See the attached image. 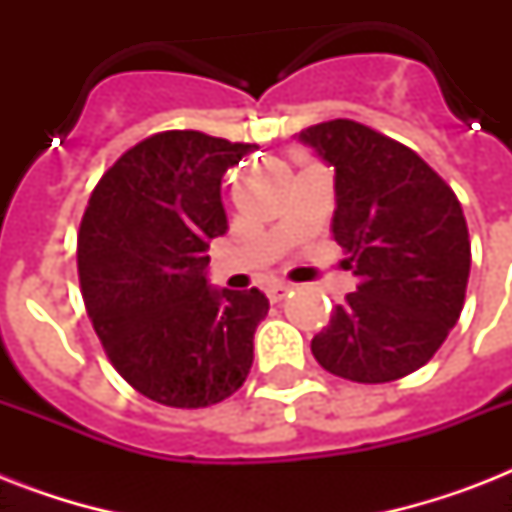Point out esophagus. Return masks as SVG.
<instances>
[{
  "mask_svg": "<svg viewBox=\"0 0 512 512\" xmlns=\"http://www.w3.org/2000/svg\"><path fill=\"white\" fill-rule=\"evenodd\" d=\"M289 284H271V287H268V297H271V303H281V300H284V297L289 295Z\"/></svg>",
  "mask_w": 512,
  "mask_h": 512,
  "instance_id": "esophagus-1",
  "label": "esophagus"
}]
</instances>
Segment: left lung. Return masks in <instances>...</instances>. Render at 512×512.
I'll return each mask as SVG.
<instances>
[{"instance_id": "1", "label": "left lung", "mask_w": 512, "mask_h": 512, "mask_svg": "<svg viewBox=\"0 0 512 512\" xmlns=\"http://www.w3.org/2000/svg\"><path fill=\"white\" fill-rule=\"evenodd\" d=\"M300 140L335 167L332 233L358 279L311 340L313 356L342 380H401L428 364L465 305L460 199L412 148L366 124L332 119Z\"/></svg>"}]
</instances>
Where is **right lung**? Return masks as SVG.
<instances>
[{
    "label": "right lung",
    "mask_w": 512,
    "mask_h": 512,
    "mask_svg": "<svg viewBox=\"0 0 512 512\" xmlns=\"http://www.w3.org/2000/svg\"><path fill=\"white\" fill-rule=\"evenodd\" d=\"M252 143L196 130L140 140L108 167L84 209L76 265L108 361L156 404L201 409L244 385L260 289L207 287L209 239L228 228L220 180Z\"/></svg>",
    "instance_id": "add662e5"
}]
</instances>
